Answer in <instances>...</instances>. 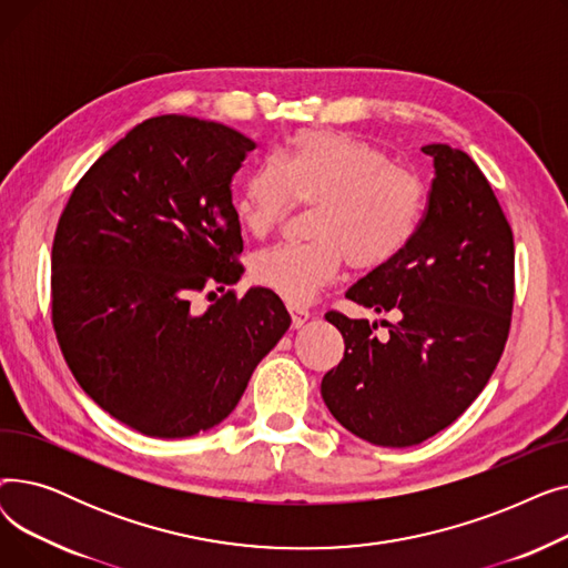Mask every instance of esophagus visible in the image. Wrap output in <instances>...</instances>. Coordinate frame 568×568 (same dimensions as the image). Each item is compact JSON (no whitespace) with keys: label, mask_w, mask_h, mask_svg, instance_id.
<instances>
[{"label":"esophagus","mask_w":568,"mask_h":568,"mask_svg":"<svg viewBox=\"0 0 568 568\" xmlns=\"http://www.w3.org/2000/svg\"><path fill=\"white\" fill-rule=\"evenodd\" d=\"M290 315H292V326L294 329H300V326H304L308 320H311V311L308 308H302V306H287Z\"/></svg>","instance_id":"obj_1"}]
</instances>
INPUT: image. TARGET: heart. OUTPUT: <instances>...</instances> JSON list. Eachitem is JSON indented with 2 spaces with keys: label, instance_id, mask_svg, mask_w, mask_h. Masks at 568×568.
<instances>
[{
  "label": "heart",
  "instance_id": "b5f03b06",
  "mask_svg": "<svg viewBox=\"0 0 568 568\" xmlns=\"http://www.w3.org/2000/svg\"><path fill=\"white\" fill-rule=\"evenodd\" d=\"M315 206L308 244H283L251 262V276L292 306L334 283L343 262L375 272L396 260L422 225L419 176L382 149L341 131H300L260 161L232 197V214L251 236L272 234L292 204Z\"/></svg>",
  "mask_w": 568,
  "mask_h": 568
}]
</instances>
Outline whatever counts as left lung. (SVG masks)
Instances as JSON below:
<instances>
[{"label":"left lung","mask_w":568,"mask_h":568,"mask_svg":"<svg viewBox=\"0 0 568 568\" xmlns=\"http://www.w3.org/2000/svg\"><path fill=\"white\" fill-rule=\"evenodd\" d=\"M435 179L412 244L356 281L345 296L377 324L329 311L345 354L322 377V398L356 437L377 446L419 444L452 426L484 392L509 338L514 311V232L465 152L426 144Z\"/></svg>","instance_id":"8db88e82"}]
</instances>
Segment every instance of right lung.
<instances>
[{
  "label": "right lung",
  "mask_w": 568,
  "mask_h": 568,
  "mask_svg": "<svg viewBox=\"0 0 568 568\" xmlns=\"http://www.w3.org/2000/svg\"><path fill=\"white\" fill-rule=\"evenodd\" d=\"M253 149L216 122L152 116L84 172L57 223V343L82 392L142 435L221 424L292 322L272 290H227L244 274L230 186ZM214 286L195 314L192 294Z\"/></svg>",
  "instance_id": "add662e5"
}]
</instances>
